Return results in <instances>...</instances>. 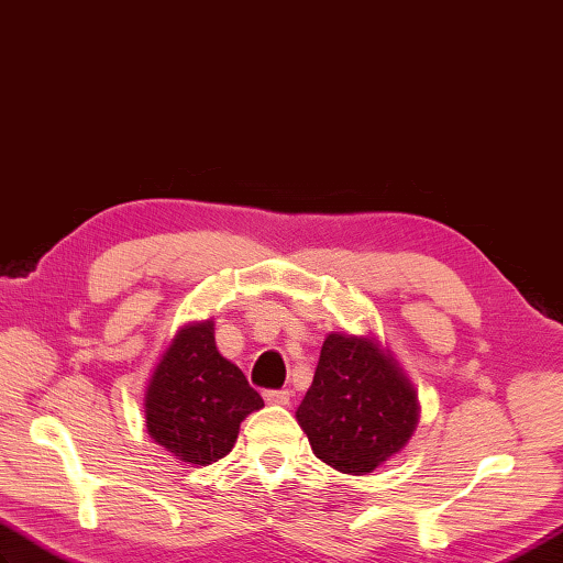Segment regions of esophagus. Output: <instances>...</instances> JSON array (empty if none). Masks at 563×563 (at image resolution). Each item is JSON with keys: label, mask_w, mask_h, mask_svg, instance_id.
<instances>
[{"label": "esophagus", "mask_w": 563, "mask_h": 563, "mask_svg": "<svg viewBox=\"0 0 563 563\" xmlns=\"http://www.w3.org/2000/svg\"><path fill=\"white\" fill-rule=\"evenodd\" d=\"M291 393L289 390H265V402L267 405H289Z\"/></svg>", "instance_id": "34e87169"}]
</instances>
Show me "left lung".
Instances as JSON below:
<instances>
[{
	"instance_id": "obj_1",
	"label": "left lung",
	"mask_w": 563,
	"mask_h": 563,
	"mask_svg": "<svg viewBox=\"0 0 563 563\" xmlns=\"http://www.w3.org/2000/svg\"><path fill=\"white\" fill-rule=\"evenodd\" d=\"M296 419L316 457L344 474H366L407 445L419 421V399L373 336L332 332Z\"/></svg>"
}]
</instances>
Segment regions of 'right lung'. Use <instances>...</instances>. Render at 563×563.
<instances>
[{
  "mask_svg": "<svg viewBox=\"0 0 563 563\" xmlns=\"http://www.w3.org/2000/svg\"><path fill=\"white\" fill-rule=\"evenodd\" d=\"M262 407L243 371L219 354L214 320L178 330L144 397L148 435L190 465L229 455L241 421Z\"/></svg>",
  "mask_w": 563,
  "mask_h": 563,
  "instance_id": "obj_1",
  "label": "right lung"
}]
</instances>
